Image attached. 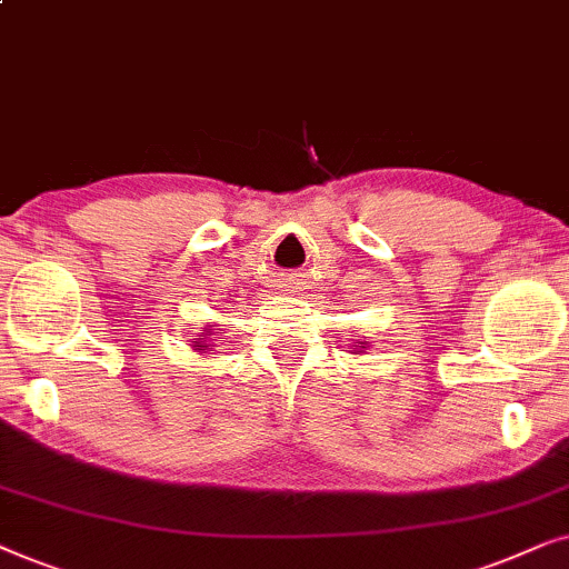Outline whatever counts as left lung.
<instances>
[{
	"mask_svg": "<svg viewBox=\"0 0 569 569\" xmlns=\"http://www.w3.org/2000/svg\"><path fill=\"white\" fill-rule=\"evenodd\" d=\"M359 348H367V343H363V346H359Z\"/></svg>",
	"mask_w": 569,
	"mask_h": 569,
	"instance_id": "left-lung-1",
	"label": "left lung"
}]
</instances>
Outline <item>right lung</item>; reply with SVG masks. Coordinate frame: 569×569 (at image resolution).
<instances>
[{
  "instance_id": "obj_1",
  "label": "right lung",
  "mask_w": 569,
  "mask_h": 569,
  "mask_svg": "<svg viewBox=\"0 0 569 569\" xmlns=\"http://www.w3.org/2000/svg\"><path fill=\"white\" fill-rule=\"evenodd\" d=\"M206 336H210L208 330H206ZM192 346H194V351H200V353H208L210 351V348H208L210 343H206V338H194Z\"/></svg>"
}]
</instances>
